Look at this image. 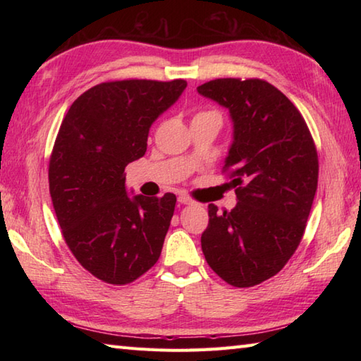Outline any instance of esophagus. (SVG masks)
<instances>
[{
	"label": "esophagus",
	"instance_id": "esophagus-1",
	"mask_svg": "<svg viewBox=\"0 0 361 361\" xmlns=\"http://www.w3.org/2000/svg\"><path fill=\"white\" fill-rule=\"evenodd\" d=\"M178 203L180 204H192V200H190V198L186 197V195H180L178 197Z\"/></svg>",
	"mask_w": 361,
	"mask_h": 361
}]
</instances>
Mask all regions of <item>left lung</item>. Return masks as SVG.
<instances>
[{"label": "left lung", "instance_id": "1", "mask_svg": "<svg viewBox=\"0 0 361 361\" xmlns=\"http://www.w3.org/2000/svg\"><path fill=\"white\" fill-rule=\"evenodd\" d=\"M229 111L233 142L225 158L237 204H209L202 234L206 262L234 287L279 273L302 239L318 186V155L290 99L260 79H216L197 88Z\"/></svg>", "mask_w": 361, "mask_h": 361}]
</instances>
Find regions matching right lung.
Returning a JSON list of instances; mask_svg holds the SVG:
<instances>
[{
	"mask_svg": "<svg viewBox=\"0 0 361 361\" xmlns=\"http://www.w3.org/2000/svg\"><path fill=\"white\" fill-rule=\"evenodd\" d=\"M186 80H118L79 96L49 159V192L65 242L106 283L133 282L157 264L176 197L128 194L124 171L147 150L149 130Z\"/></svg>",
	"mask_w": 361,
	"mask_h": 361,
	"instance_id": "obj_1",
	"label": "right lung"
}]
</instances>
